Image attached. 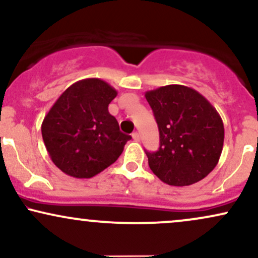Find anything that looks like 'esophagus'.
<instances>
[{"mask_svg":"<svg viewBox=\"0 0 258 258\" xmlns=\"http://www.w3.org/2000/svg\"><path fill=\"white\" fill-rule=\"evenodd\" d=\"M132 138L135 139V141H139V135H138V132H133V133H132Z\"/></svg>","mask_w":258,"mask_h":258,"instance_id":"obj_1","label":"esophagus"}]
</instances>
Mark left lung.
<instances>
[{"label":"left lung","mask_w":258,"mask_h":258,"mask_svg":"<svg viewBox=\"0 0 258 258\" xmlns=\"http://www.w3.org/2000/svg\"><path fill=\"white\" fill-rule=\"evenodd\" d=\"M159 127L158 152H146L155 176L170 185L199 182L218 164L224 141L220 114L198 91L168 85L146 92Z\"/></svg>","instance_id":"left-lung-1"}]
</instances>
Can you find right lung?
<instances>
[{"label": "right lung", "instance_id": "1", "mask_svg": "<svg viewBox=\"0 0 258 258\" xmlns=\"http://www.w3.org/2000/svg\"><path fill=\"white\" fill-rule=\"evenodd\" d=\"M116 96V90L103 80L85 79L55 100L41 131L59 170L75 178H91L116 161L131 139L108 110Z\"/></svg>", "mask_w": 258, "mask_h": 258}]
</instances>
